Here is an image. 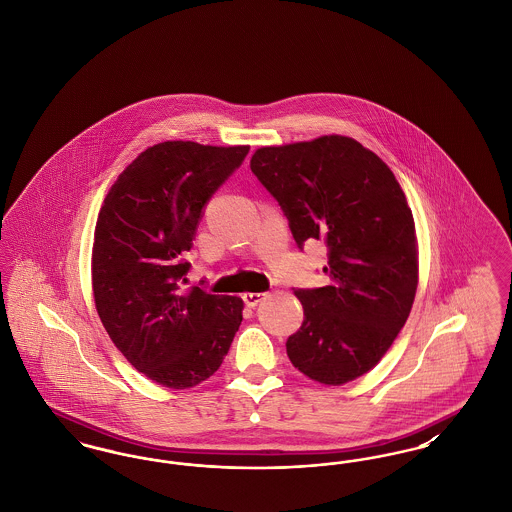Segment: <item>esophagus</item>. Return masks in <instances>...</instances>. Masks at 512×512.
Masks as SVG:
<instances>
[{
    "label": "esophagus",
    "mask_w": 512,
    "mask_h": 512,
    "mask_svg": "<svg viewBox=\"0 0 512 512\" xmlns=\"http://www.w3.org/2000/svg\"><path fill=\"white\" fill-rule=\"evenodd\" d=\"M265 295H267V293L245 292L244 295H242V299H244V303L247 307H255V305H259V303L265 299Z\"/></svg>",
    "instance_id": "obj_1"
}]
</instances>
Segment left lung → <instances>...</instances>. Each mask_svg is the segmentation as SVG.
Returning a JSON list of instances; mask_svg holds the SVG:
<instances>
[{
	"mask_svg": "<svg viewBox=\"0 0 512 512\" xmlns=\"http://www.w3.org/2000/svg\"><path fill=\"white\" fill-rule=\"evenodd\" d=\"M251 172L284 211L299 249H328L330 284L297 288L303 324L286 341L292 365L340 386L386 355L418 284L413 213L390 167L353 138L261 147Z\"/></svg>",
	"mask_w": 512,
	"mask_h": 512,
	"instance_id": "1",
	"label": "left lung"
}]
</instances>
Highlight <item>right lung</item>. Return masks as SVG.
<instances>
[{
	"mask_svg": "<svg viewBox=\"0 0 512 512\" xmlns=\"http://www.w3.org/2000/svg\"><path fill=\"white\" fill-rule=\"evenodd\" d=\"M247 153L195 142L147 147L99 211L92 249L99 318L126 361L161 386L186 390L213 376L242 324L240 297L182 286L203 211Z\"/></svg>",
	"mask_w": 512,
	"mask_h": 512,
	"instance_id": "obj_1",
	"label": "right lung"
}]
</instances>
